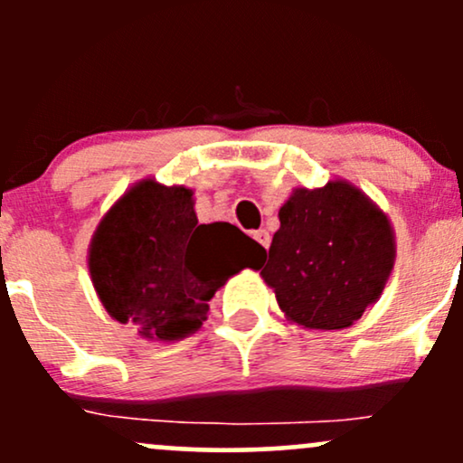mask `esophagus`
Instances as JSON below:
<instances>
[{"instance_id":"34e87169","label":"esophagus","mask_w":463,"mask_h":463,"mask_svg":"<svg viewBox=\"0 0 463 463\" xmlns=\"http://www.w3.org/2000/svg\"><path fill=\"white\" fill-rule=\"evenodd\" d=\"M252 237L257 239V241L261 243V246H263L265 250L269 248V241H272V239H269V232H268V231H263V228H261V231H254V232H252Z\"/></svg>"}]
</instances>
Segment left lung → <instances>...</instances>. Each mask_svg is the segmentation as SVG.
<instances>
[{
	"label": "left lung",
	"mask_w": 463,
	"mask_h": 463,
	"mask_svg": "<svg viewBox=\"0 0 463 463\" xmlns=\"http://www.w3.org/2000/svg\"><path fill=\"white\" fill-rule=\"evenodd\" d=\"M261 269L289 322L316 331L353 326L383 294L396 261L390 217L342 178L296 187Z\"/></svg>",
	"instance_id": "left-lung-1"
}]
</instances>
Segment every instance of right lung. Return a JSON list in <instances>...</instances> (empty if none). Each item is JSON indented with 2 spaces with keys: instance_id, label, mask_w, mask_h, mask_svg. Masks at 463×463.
I'll return each instance as SVG.
<instances>
[{
  "instance_id": "1",
  "label": "right lung",
  "mask_w": 463,
  "mask_h": 463,
  "mask_svg": "<svg viewBox=\"0 0 463 463\" xmlns=\"http://www.w3.org/2000/svg\"><path fill=\"white\" fill-rule=\"evenodd\" d=\"M194 206V189L147 176L115 200L89 243V274L106 313L150 342L198 331L215 291L265 254L228 222L198 224Z\"/></svg>"
}]
</instances>
